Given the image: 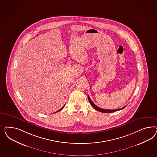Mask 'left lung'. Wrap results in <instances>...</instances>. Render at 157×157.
Segmentation results:
<instances>
[{"mask_svg": "<svg viewBox=\"0 0 157 157\" xmlns=\"http://www.w3.org/2000/svg\"><path fill=\"white\" fill-rule=\"evenodd\" d=\"M88 100L89 101V102H90V103L91 105L93 106V108L94 109H95V110H98V111H99V112H103V113H112V112H114L118 111V110H120L123 109H124L125 107H126V106H127V105H126V106H124L123 108H120V109H102V108H101L100 107L97 106V105H95L93 102V101L91 100L90 98L89 97V95H88Z\"/></svg>", "mask_w": 157, "mask_h": 157, "instance_id": "1", "label": "left lung"}]
</instances>
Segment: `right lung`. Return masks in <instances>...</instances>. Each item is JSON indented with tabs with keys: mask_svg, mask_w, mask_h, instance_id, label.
Returning a JSON list of instances; mask_svg holds the SVG:
<instances>
[{
	"mask_svg": "<svg viewBox=\"0 0 157 157\" xmlns=\"http://www.w3.org/2000/svg\"><path fill=\"white\" fill-rule=\"evenodd\" d=\"M63 108H64V106H63V108H61V109H60L59 110H57V112H59V111H60V110H62V109H63ZM55 113H56V112H55Z\"/></svg>",
	"mask_w": 157,
	"mask_h": 157,
	"instance_id": "add662e5",
	"label": "right lung"
}]
</instances>
